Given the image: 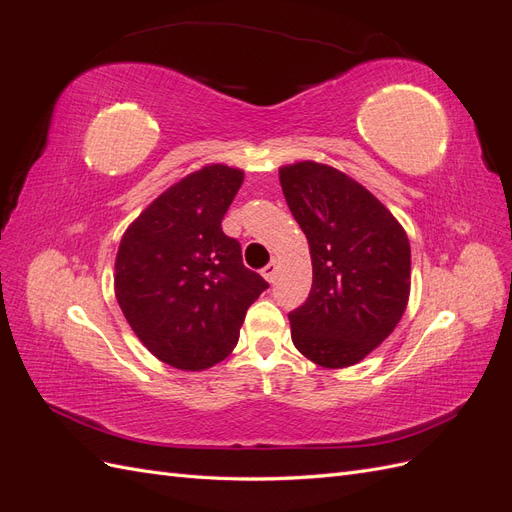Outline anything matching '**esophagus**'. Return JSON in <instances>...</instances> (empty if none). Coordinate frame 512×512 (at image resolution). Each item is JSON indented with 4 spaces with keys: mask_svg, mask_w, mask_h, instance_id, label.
Segmentation results:
<instances>
[{
    "mask_svg": "<svg viewBox=\"0 0 512 512\" xmlns=\"http://www.w3.org/2000/svg\"><path fill=\"white\" fill-rule=\"evenodd\" d=\"M262 273V277H265L267 282H275V275H277V265L275 262H269V265L260 271Z\"/></svg>",
    "mask_w": 512,
    "mask_h": 512,
    "instance_id": "34e87169",
    "label": "esophagus"
}]
</instances>
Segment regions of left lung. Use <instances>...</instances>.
Wrapping results in <instances>:
<instances>
[{
	"instance_id": "8db88e82",
	"label": "left lung",
	"mask_w": 512,
	"mask_h": 512,
	"mask_svg": "<svg viewBox=\"0 0 512 512\" xmlns=\"http://www.w3.org/2000/svg\"><path fill=\"white\" fill-rule=\"evenodd\" d=\"M280 183L314 269L307 301L288 314L292 344L316 365L350 367L406 312L408 235L374 194L333 166L288 164Z\"/></svg>"
}]
</instances>
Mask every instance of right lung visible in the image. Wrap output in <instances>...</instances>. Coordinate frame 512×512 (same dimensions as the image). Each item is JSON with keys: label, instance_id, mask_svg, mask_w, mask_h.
Here are the masks:
<instances>
[{"label": "right lung", "instance_id": "right-lung-1", "mask_svg": "<svg viewBox=\"0 0 512 512\" xmlns=\"http://www.w3.org/2000/svg\"><path fill=\"white\" fill-rule=\"evenodd\" d=\"M241 183L239 168L203 166L170 185L121 237L117 303L145 348L177 369L224 361L247 307L269 288L222 230Z\"/></svg>", "mask_w": 512, "mask_h": 512}]
</instances>
